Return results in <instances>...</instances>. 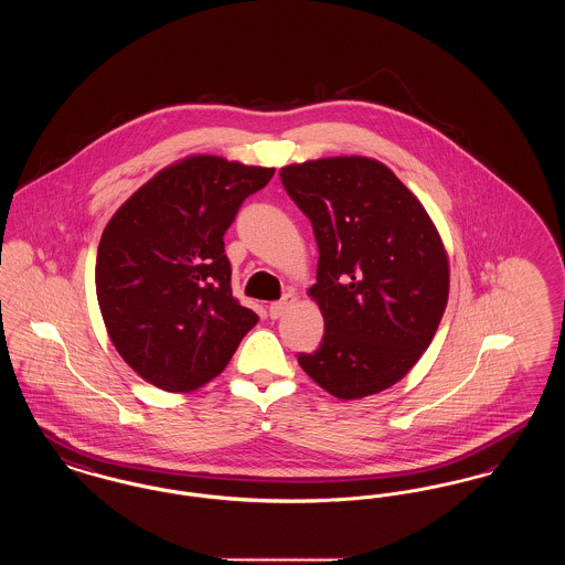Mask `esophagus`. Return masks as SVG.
I'll return each instance as SVG.
<instances>
[{
  "label": "esophagus",
  "mask_w": 565,
  "mask_h": 565,
  "mask_svg": "<svg viewBox=\"0 0 565 565\" xmlns=\"http://www.w3.org/2000/svg\"><path fill=\"white\" fill-rule=\"evenodd\" d=\"M296 302L295 292H288V295L284 296L281 300H275V302H270L269 307V316L273 320H277V318H281L292 305Z\"/></svg>",
  "instance_id": "1"
}]
</instances>
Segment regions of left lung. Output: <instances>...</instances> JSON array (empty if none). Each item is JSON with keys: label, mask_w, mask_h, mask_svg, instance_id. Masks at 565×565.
Returning <instances> with one entry per match:
<instances>
[{"label": "left lung", "mask_w": 565, "mask_h": 565, "mask_svg": "<svg viewBox=\"0 0 565 565\" xmlns=\"http://www.w3.org/2000/svg\"><path fill=\"white\" fill-rule=\"evenodd\" d=\"M279 175L320 249L309 296L322 311V345L298 353V364L334 398L379 394L417 364L443 320V239L419 199L375 159L295 162Z\"/></svg>", "instance_id": "obj_1"}]
</instances>
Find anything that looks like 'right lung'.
<instances>
[{
  "label": "right lung",
  "mask_w": 565,
  "mask_h": 565,
  "mask_svg": "<svg viewBox=\"0 0 565 565\" xmlns=\"http://www.w3.org/2000/svg\"><path fill=\"white\" fill-rule=\"evenodd\" d=\"M273 173L192 154L135 190L104 228L95 265L104 323L122 360L159 390L212 381L258 322L231 290L224 233Z\"/></svg>",
  "instance_id": "right-lung-1"
}]
</instances>
